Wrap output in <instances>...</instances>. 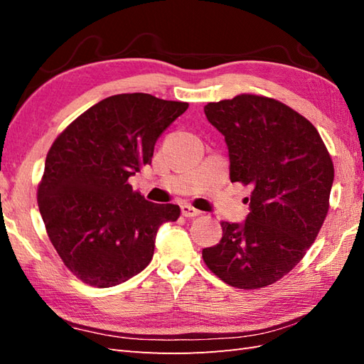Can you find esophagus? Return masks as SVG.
I'll list each match as a JSON object with an SVG mask.
<instances>
[{
  "label": "esophagus",
  "mask_w": 364,
  "mask_h": 364,
  "mask_svg": "<svg viewBox=\"0 0 364 364\" xmlns=\"http://www.w3.org/2000/svg\"><path fill=\"white\" fill-rule=\"evenodd\" d=\"M181 213H183L184 218H197V215H200V211L196 210V208L191 206V205H183Z\"/></svg>",
  "instance_id": "esophagus-1"
}]
</instances>
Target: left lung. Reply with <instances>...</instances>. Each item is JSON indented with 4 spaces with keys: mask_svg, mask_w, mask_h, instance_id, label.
I'll use <instances>...</instances> for the list:
<instances>
[{
    "mask_svg": "<svg viewBox=\"0 0 364 364\" xmlns=\"http://www.w3.org/2000/svg\"><path fill=\"white\" fill-rule=\"evenodd\" d=\"M225 136L230 180L253 188L242 223L222 222L208 269L239 289L280 280L305 257L328 213L335 168L310 120L274 98L241 94L205 106Z\"/></svg>",
    "mask_w": 364,
    "mask_h": 364,
    "instance_id": "left-lung-1",
    "label": "left lung"
}]
</instances>
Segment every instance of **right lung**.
<instances>
[{"mask_svg":"<svg viewBox=\"0 0 364 364\" xmlns=\"http://www.w3.org/2000/svg\"><path fill=\"white\" fill-rule=\"evenodd\" d=\"M188 106L150 94L112 95L53 142L37 203L53 247L81 282L109 288L142 272L158 228L180 218V206L149 202L128 178L151 164L158 137Z\"/></svg>","mask_w":364,"mask_h":364,"instance_id":"add662e5","label":"right lung"}]
</instances>
